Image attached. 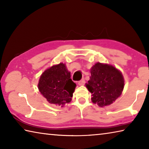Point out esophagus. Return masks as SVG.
Returning a JSON list of instances; mask_svg holds the SVG:
<instances>
[{
    "instance_id": "obj_1",
    "label": "esophagus",
    "mask_w": 149,
    "mask_h": 149,
    "mask_svg": "<svg viewBox=\"0 0 149 149\" xmlns=\"http://www.w3.org/2000/svg\"><path fill=\"white\" fill-rule=\"evenodd\" d=\"M85 84V80L84 79H81V81H79V82H78V84L79 85H84Z\"/></svg>"
}]
</instances>
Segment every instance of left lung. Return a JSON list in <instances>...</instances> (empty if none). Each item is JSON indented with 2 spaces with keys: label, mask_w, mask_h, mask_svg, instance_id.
<instances>
[{
  "label": "left lung",
  "mask_w": 149,
  "mask_h": 149,
  "mask_svg": "<svg viewBox=\"0 0 149 149\" xmlns=\"http://www.w3.org/2000/svg\"><path fill=\"white\" fill-rule=\"evenodd\" d=\"M91 74L86 86L91 93L93 103L100 107L110 105L122 94L124 80L114 66L98 62L91 69Z\"/></svg>",
  "instance_id": "obj_1"
}]
</instances>
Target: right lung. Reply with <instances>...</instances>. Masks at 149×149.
<instances>
[{"label": "right lung", "instance_id": "add662e5", "mask_svg": "<svg viewBox=\"0 0 149 149\" xmlns=\"http://www.w3.org/2000/svg\"><path fill=\"white\" fill-rule=\"evenodd\" d=\"M75 86L63 63L47 70L39 79L38 88L44 97L50 104L63 107L72 100Z\"/></svg>", "mask_w": 149, "mask_h": 149}]
</instances>
